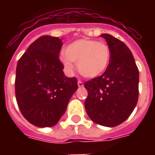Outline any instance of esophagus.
Listing matches in <instances>:
<instances>
[{"mask_svg": "<svg viewBox=\"0 0 155 155\" xmlns=\"http://www.w3.org/2000/svg\"><path fill=\"white\" fill-rule=\"evenodd\" d=\"M78 86H79V87H84V83L81 80H79L78 81Z\"/></svg>", "mask_w": 155, "mask_h": 155, "instance_id": "esophagus-1", "label": "esophagus"}]
</instances>
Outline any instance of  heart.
I'll list each match as a JSON object with an SVG mask.
<instances>
[{
	"instance_id": "obj_1",
	"label": "heart",
	"mask_w": 155,
	"mask_h": 155,
	"mask_svg": "<svg viewBox=\"0 0 155 155\" xmlns=\"http://www.w3.org/2000/svg\"><path fill=\"white\" fill-rule=\"evenodd\" d=\"M110 49L105 42L81 38L71 42L60 54V60L68 70L77 61L79 72L84 77L94 78L107 69L110 61Z\"/></svg>"
}]
</instances>
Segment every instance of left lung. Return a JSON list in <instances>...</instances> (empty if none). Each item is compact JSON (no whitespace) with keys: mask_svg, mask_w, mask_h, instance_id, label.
Instances as JSON below:
<instances>
[{"mask_svg":"<svg viewBox=\"0 0 155 155\" xmlns=\"http://www.w3.org/2000/svg\"><path fill=\"white\" fill-rule=\"evenodd\" d=\"M101 37L110 49V61L101 75L85 82L87 97L84 105L92 121L114 127L124 122L137 104L139 71L124 42L108 34Z\"/></svg>","mask_w":155,"mask_h":155,"instance_id":"1","label":"left lung"}]
</instances>
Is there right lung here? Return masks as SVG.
Listing matches in <instances>:
<instances>
[{"label": "right lung", "instance_id": "obj_1", "mask_svg": "<svg viewBox=\"0 0 155 155\" xmlns=\"http://www.w3.org/2000/svg\"><path fill=\"white\" fill-rule=\"evenodd\" d=\"M60 38L42 36L30 45L16 69L15 95L23 117L38 127L55 125L77 90V79L68 78L59 60Z\"/></svg>", "mask_w": 155, "mask_h": 155}]
</instances>
